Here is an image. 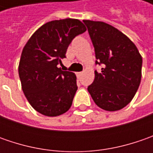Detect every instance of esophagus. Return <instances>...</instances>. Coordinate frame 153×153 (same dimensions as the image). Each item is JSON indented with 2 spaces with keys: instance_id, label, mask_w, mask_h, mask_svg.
<instances>
[{
  "instance_id": "esophagus-1",
  "label": "esophagus",
  "mask_w": 153,
  "mask_h": 153,
  "mask_svg": "<svg viewBox=\"0 0 153 153\" xmlns=\"http://www.w3.org/2000/svg\"><path fill=\"white\" fill-rule=\"evenodd\" d=\"M82 75V72H76V76H81Z\"/></svg>"
}]
</instances>
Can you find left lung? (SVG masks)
Masks as SVG:
<instances>
[{
  "label": "left lung",
  "instance_id": "left-lung-1",
  "mask_svg": "<svg viewBox=\"0 0 153 153\" xmlns=\"http://www.w3.org/2000/svg\"><path fill=\"white\" fill-rule=\"evenodd\" d=\"M93 45L96 64L101 72L94 71V80L88 87L99 107L115 111L133 100L141 80L142 57L130 39L111 25L84 19Z\"/></svg>",
  "mask_w": 153,
  "mask_h": 153
}]
</instances>
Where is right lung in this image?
Listing matches in <instances>:
<instances>
[{"label": "right lung", "mask_w": 153, "mask_h": 153, "mask_svg": "<svg viewBox=\"0 0 153 153\" xmlns=\"http://www.w3.org/2000/svg\"><path fill=\"white\" fill-rule=\"evenodd\" d=\"M86 30L79 19L50 21L37 29L24 47L19 65L21 87L39 113L57 117L71 108L77 90L76 76L58 65L72 39Z\"/></svg>", "instance_id": "right-lung-1"}]
</instances>
